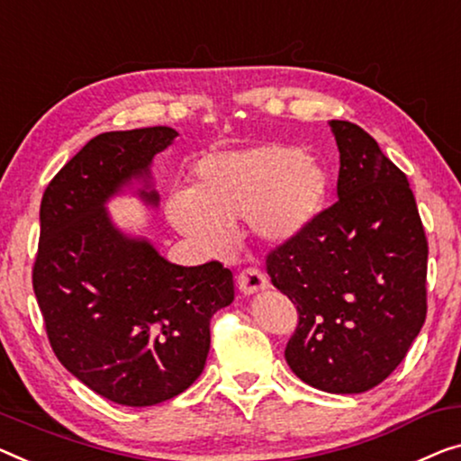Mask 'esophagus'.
<instances>
[{
	"label": "esophagus",
	"mask_w": 461,
	"mask_h": 461,
	"mask_svg": "<svg viewBox=\"0 0 461 461\" xmlns=\"http://www.w3.org/2000/svg\"><path fill=\"white\" fill-rule=\"evenodd\" d=\"M238 285L242 294L250 296V294H257L260 290H265V287H269V279H267V275L260 269L249 267V269H244L238 275Z\"/></svg>",
	"instance_id": "esophagus-1"
}]
</instances>
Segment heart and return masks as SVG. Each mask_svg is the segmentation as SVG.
Listing matches in <instances>:
<instances>
[{"mask_svg": "<svg viewBox=\"0 0 461 461\" xmlns=\"http://www.w3.org/2000/svg\"><path fill=\"white\" fill-rule=\"evenodd\" d=\"M325 194L327 174L317 159L267 142L198 161L190 190L167 198V217L207 250L228 249L231 230L244 219L252 238L281 246L311 228Z\"/></svg>", "mask_w": 461, "mask_h": 461, "instance_id": "obj_1", "label": "heart"}]
</instances>
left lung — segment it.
I'll return each instance as SVG.
<instances>
[{"label":"left lung","mask_w":461,"mask_h":461,"mask_svg":"<svg viewBox=\"0 0 461 461\" xmlns=\"http://www.w3.org/2000/svg\"><path fill=\"white\" fill-rule=\"evenodd\" d=\"M339 201L267 254L298 311L285 360L327 393H364L406 358L427 319L429 242L408 177L352 122L331 120Z\"/></svg>","instance_id":"1"}]
</instances>
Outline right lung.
Segmentation results:
<instances>
[{"instance_id": "1", "label": "right lung", "mask_w": 461, "mask_h": 461, "mask_svg": "<svg viewBox=\"0 0 461 461\" xmlns=\"http://www.w3.org/2000/svg\"><path fill=\"white\" fill-rule=\"evenodd\" d=\"M177 132L167 126L95 136L58 171L41 201L32 290L58 360L120 406H155L201 376L211 319L233 300L221 263L180 267L149 240L115 228L105 203ZM149 204L157 192L140 190Z\"/></svg>"}]
</instances>
